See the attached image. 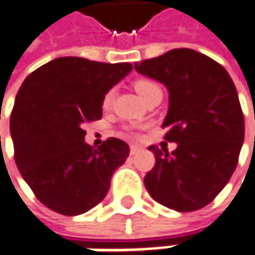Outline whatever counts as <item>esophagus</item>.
Instances as JSON below:
<instances>
[{
  "label": "esophagus",
  "mask_w": 255,
  "mask_h": 255,
  "mask_svg": "<svg viewBox=\"0 0 255 255\" xmlns=\"http://www.w3.org/2000/svg\"><path fill=\"white\" fill-rule=\"evenodd\" d=\"M138 150H140V147H138V145H131V147H129V153H131V154H137V153H138Z\"/></svg>",
  "instance_id": "obj_1"
}]
</instances>
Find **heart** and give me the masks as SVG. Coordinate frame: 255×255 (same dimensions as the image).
Wrapping results in <instances>:
<instances>
[{"instance_id":"b5f03b06","label":"heart","mask_w":255,"mask_h":255,"mask_svg":"<svg viewBox=\"0 0 255 255\" xmlns=\"http://www.w3.org/2000/svg\"><path fill=\"white\" fill-rule=\"evenodd\" d=\"M134 89H135V91H137V94L144 99L145 97H148L151 92L157 91V89H160V88H158L157 83L153 82V81H150V79H138V81H135V82H134ZM113 98H114V92L113 91H108V92L105 94V97H104V101H102L104 108H108V107L111 105Z\"/></svg>"}]
</instances>
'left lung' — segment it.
<instances>
[{
	"mask_svg": "<svg viewBox=\"0 0 255 255\" xmlns=\"http://www.w3.org/2000/svg\"><path fill=\"white\" fill-rule=\"evenodd\" d=\"M144 76L169 91L164 138L167 148L150 145L156 164L144 185L156 202L177 212H192L211 203L237 167L244 142V115L228 72L192 49H173L134 63Z\"/></svg>",
	"mask_w": 255,
	"mask_h": 255,
	"instance_id": "left-lung-1",
	"label": "left lung"
}]
</instances>
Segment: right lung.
Returning <instances> with one entry per match:
<instances>
[{
	"instance_id": "add662e5",
	"label": "right lung",
	"mask_w": 255,
	"mask_h": 255,
	"mask_svg": "<svg viewBox=\"0 0 255 255\" xmlns=\"http://www.w3.org/2000/svg\"><path fill=\"white\" fill-rule=\"evenodd\" d=\"M132 70L131 63L57 57L30 73L18 89L9 129L18 170L36 198L62 215H81L101 202L129 147L108 138L85 142L83 124L102 118V101Z\"/></svg>"
}]
</instances>
